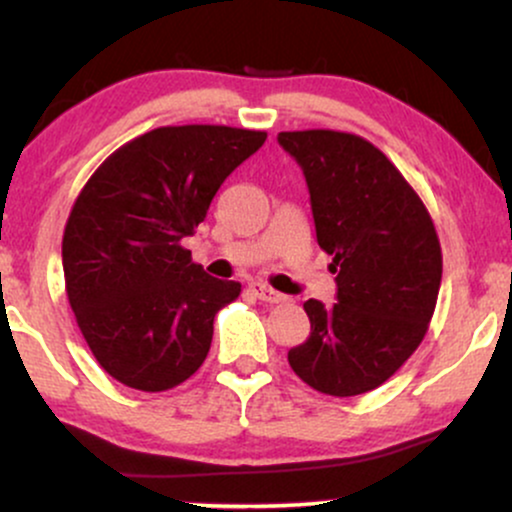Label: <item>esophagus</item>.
I'll use <instances>...</instances> for the list:
<instances>
[{
	"label": "esophagus",
	"instance_id": "34e87169",
	"mask_svg": "<svg viewBox=\"0 0 512 512\" xmlns=\"http://www.w3.org/2000/svg\"><path fill=\"white\" fill-rule=\"evenodd\" d=\"M250 291L255 293V296L260 298V301H264V303H284V301H286L284 293L269 289L267 284H260V281H255V284H250Z\"/></svg>",
	"mask_w": 512,
	"mask_h": 512
}]
</instances>
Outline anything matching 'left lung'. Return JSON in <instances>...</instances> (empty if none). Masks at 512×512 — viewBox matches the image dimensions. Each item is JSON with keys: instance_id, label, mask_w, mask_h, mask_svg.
Wrapping results in <instances>:
<instances>
[{"instance_id": "8db88e82", "label": "left lung", "mask_w": 512, "mask_h": 512, "mask_svg": "<svg viewBox=\"0 0 512 512\" xmlns=\"http://www.w3.org/2000/svg\"><path fill=\"white\" fill-rule=\"evenodd\" d=\"M276 139L303 170L317 245L337 272V303H303L310 337L289 351V363L317 392L363 395L392 378L428 330L443 276L436 226L366 139L334 129Z\"/></svg>"}]
</instances>
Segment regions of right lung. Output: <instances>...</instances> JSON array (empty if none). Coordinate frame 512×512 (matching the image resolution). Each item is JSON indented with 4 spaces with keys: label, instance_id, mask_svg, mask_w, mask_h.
I'll return each mask as SVG.
<instances>
[{
    "label": "right lung",
    "instance_id": "1",
    "mask_svg": "<svg viewBox=\"0 0 512 512\" xmlns=\"http://www.w3.org/2000/svg\"><path fill=\"white\" fill-rule=\"evenodd\" d=\"M264 139L223 125L151 129L105 158L76 197L62 238L69 305L122 385L170 390L207 358L214 317L240 284L209 276L182 238Z\"/></svg>",
    "mask_w": 512,
    "mask_h": 512
}]
</instances>
